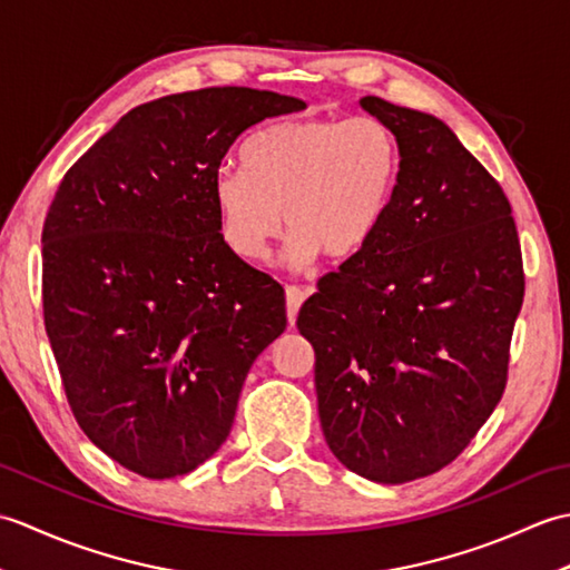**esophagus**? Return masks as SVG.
I'll list each match as a JSON object with an SVG mask.
<instances>
[{"label":"esophagus","mask_w":570,"mask_h":570,"mask_svg":"<svg viewBox=\"0 0 570 570\" xmlns=\"http://www.w3.org/2000/svg\"><path fill=\"white\" fill-rule=\"evenodd\" d=\"M304 301H306V292H304V288L286 286V318H288V325L296 323L298 308H301V304H304Z\"/></svg>","instance_id":"obj_1"}]
</instances>
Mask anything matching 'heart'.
Segmentation results:
<instances>
[{"mask_svg":"<svg viewBox=\"0 0 570 570\" xmlns=\"http://www.w3.org/2000/svg\"><path fill=\"white\" fill-rule=\"evenodd\" d=\"M242 166L220 168L213 203L225 245L239 259L269 257L286 233V257L316 254L343 264L370 247L392 208L402 151L394 131L374 117H304L259 129L242 147Z\"/></svg>","mask_w":570,"mask_h":570,"instance_id":"obj_1","label":"heart"}]
</instances>
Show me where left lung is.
Instances as JSON below:
<instances>
[{"label":"left lung","mask_w":570,"mask_h":570,"mask_svg":"<svg viewBox=\"0 0 570 570\" xmlns=\"http://www.w3.org/2000/svg\"><path fill=\"white\" fill-rule=\"evenodd\" d=\"M360 107L402 151L370 247L298 313L316 350L325 443L357 475L402 485L465 451L502 399L524 269L510 200L439 117Z\"/></svg>","instance_id":"1"}]
</instances>
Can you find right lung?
Masks as SVG:
<instances>
[{
  "label": "right lung",
  "mask_w": 570,
  "mask_h": 570,
  "mask_svg": "<svg viewBox=\"0 0 570 570\" xmlns=\"http://www.w3.org/2000/svg\"><path fill=\"white\" fill-rule=\"evenodd\" d=\"M288 95L205 88L129 110L60 180L43 223V321L85 435L141 478L203 465L252 362L286 331L284 288L225 245L213 178Z\"/></svg>",
  "instance_id": "add662e5"
}]
</instances>
